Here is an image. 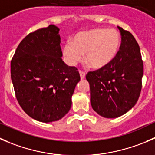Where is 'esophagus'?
<instances>
[{"label": "esophagus", "mask_w": 155, "mask_h": 155, "mask_svg": "<svg viewBox=\"0 0 155 155\" xmlns=\"http://www.w3.org/2000/svg\"><path fill=\"white\" fill-rule=\"evenodd\" d=\"M79 75H80V79H84L85 78V73L84 72L80 71L79 72Z\"/></svg>", "instance_id": "34e87169"}]
</instances>
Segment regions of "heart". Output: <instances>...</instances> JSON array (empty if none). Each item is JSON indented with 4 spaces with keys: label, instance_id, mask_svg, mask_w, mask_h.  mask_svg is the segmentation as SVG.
<instances>
[{
    "label": "heart",
    "instance_id": "heart-1",
    "mask_svg": "<svg viewBox=\"0 0 155 155\" xmlns=\"http://www.w3.org/2000/svg\"><path fill=\"white\" fill-rule=\"evenodd\" d=\"M120 44V35L117 30L94 28L76 34L73 41L64 45L62 52L69 65H76L85 54V61L90 67L101 70L115 59Z\"/></svg>",
    "mask_w": 155,
    "mask_h": 155
}]
</instances>
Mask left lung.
<instances>
[{
	"label": "left lung",
	"mask_w": 155,
	"mask_h": 155,
	"mask_svg": "<svg viewBox=\"0 0 155 155\" xmlns=\"http://www.w3.org/2000/svg\"><path fill=\"white\" fill-rule=\"evenodd\" d=\"M121 45L115 59L105 68L89 72L90 101L93 110L105 118H116L131 110L142 89L143 62L134 36L117 26Z\"/></svg>",
	"instance_id": "left-lung-1"
}]
</instances>
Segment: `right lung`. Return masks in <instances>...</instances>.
Listing matches in <instances>:
<instances>
[{"mask_svg": "<svg viewBox=\"0 0 155 155\" xmlns=\"http://www.w3.org/2000/svg\"><path fill=\"white\" fill-rule=\"evenodd\" d=\"M60 28L50 25L28 34L19 43L10 64L16 99L29 117L51 123L70 111L80 80L75 67L63 61Z\"/></svg>", "mask_w": 155, "mask_h": 155, "instance_id": "add662e5", "label": "right lung"}]
</instances>
